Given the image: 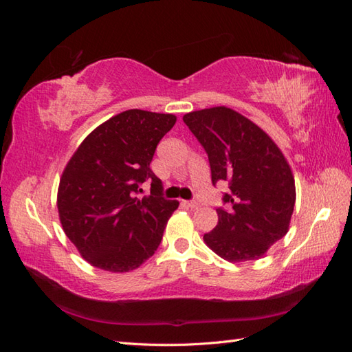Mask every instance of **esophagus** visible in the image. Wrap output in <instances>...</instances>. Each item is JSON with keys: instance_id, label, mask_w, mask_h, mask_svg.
Returning a JSON list of instances; mask_svg holds the SVG:
<instances>
[{"instance_id": "obj_1", "label": "esophagus", "mask_w": 352, "mask_h": 352, "mask_svg": "<svg viewBox=\"0 0 352 352\" xmlns=\"http://www.w3.org/2000/svg\"><path fill=\"white\" fill-rule=\"evenodd\" d=\"M184 206H188V207H190V208H198V203L197 201H184Z\"/></svg>"}]
</instances>
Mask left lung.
Returning a JSON list of instances; mask_svg holds the SVG:
<instances>
[{"instance_id": "1", "label": "left lung", "mask_w": 352, "mask_h": 352, "mask_svg": "<svg viewBox=\"0 0 352 352\" xmlns=\"http://www.w3.org/2000/svg\"><path fill=\"white\" fill-rule=\"evenodd\" d=\"M206 149L212 183H226L218 226L204 242L228 261L257 260L286 236L295 207V180L274 140L250 119L228 107L183 116Z\"/></svg>"}]
</instances>
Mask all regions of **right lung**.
<instances>
[{"instance_id": "right-lung-1", "label": "right lung", "mask_w": 352, "mask_h": 352, "mask_svg": "<svg viewBox=\"0 0 352 352\" xmlns=\"http://www.w3.org/2000/svg\"><path fill=\"white\" fill-rule=\"evenodd\" d=\"M174 115L126 110L81 142L60 178L57 208L62 227L92 266L109 272L139 267L159 248L178 201L163 198L149 168ZM152 184L140 197L141 184Z\"/></svg>"}]
</instances>
